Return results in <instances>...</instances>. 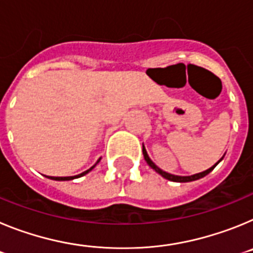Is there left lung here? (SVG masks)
I'll use <instances>...</instances> for the list:
<instances>
[{
    "instance_id": "1",
    "label": "left lung",
    "mask_w": 253,
    "mask_h": 253,
    "mask_svg": "<svg viewBox=\"0 0 253 253\" xmlns=\"http://www.w3.org/2000/svg\"><path fill=\"white\" fill-rule=\"evenodd\" d=\"M143 156H144V160H146V162L148 163L149 166H151L152 169H154V171L157 172V173H160V175L162 176V177L167 178V180H169V181H175V182H190V181H195V180H199V178H203V177H204V176H207L208 173H209V172L213 171L214 167H215L216 165H218V163L223 160V157H224V156H223V157L220 158V160H219L218 162H216L215 165H214V166H211V167H210V169H205V171L199 172V173H195V175H191V176H177V175H172V173H169V172L162 171V169H161L160 167L156 166V165H154V163H153V161H152L151 158H149V156H148V153H147V151H146V148H144V146H143Z\"/></svg>"
}]
</instances>
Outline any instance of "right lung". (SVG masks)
<instances>
[{
    "instance_id": "obj_1",
    "label": "right lung",
    "mask_w": 253,
    "mask_h": 253,
    "mask_svg": "<svg viewBox=\"0 0 253 253\" xmlns=\"http://www.w3.org/2000/svg\"><path fill=\"white\" fill-rule=\"evenodd\" d=\"M100 160H101V158H99V160H97V162H96L95 165H93V166L91 167V169H87V171L82 172V173H80V175H76V176H67V177H54V176H45V177L50 178V180H55V181H69V180H75V178L82 177V176H84V175H86V173H88V172H90L91 169H95V166H96V165H97V163L100 162Z\"/></svg>"
}]
</instances>
